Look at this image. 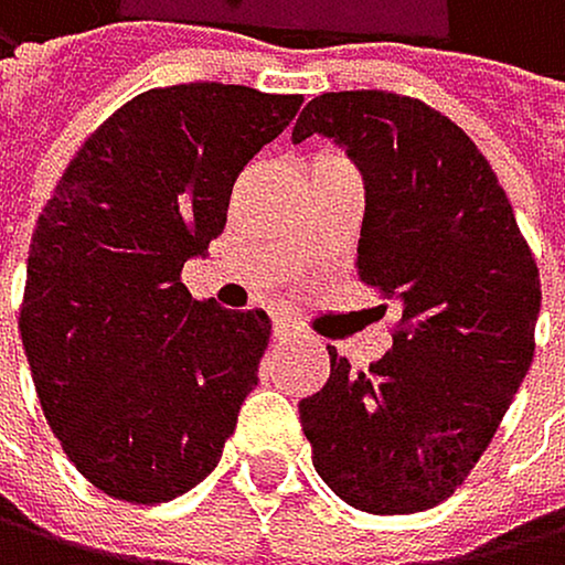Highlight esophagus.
Returning a JSON list of instances; mask_svg holds the SVG:
<instances>
[{
  "label": "esophagus",
  "mask_w": 565,
  "mask_h": 565,
  "mask_svg": "<svg viewBox=\"0 0 565 565\" xmlns=\"http://www.w3.org/2000/svg\"><path fill=\"white\" fill-rule=\"evenodd\" d=\"M274 337H277V340H288V337H295V326H291L288 319H274Z\"/></svg>",
  "instance_id": "34e87169"
}]
</instances>
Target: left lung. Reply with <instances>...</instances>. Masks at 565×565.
Masks as SVG:
<instances>
[{
    "mask_svg": "<svg viewBox=\"0 0 565 565\" xmlns=\"http://www.w3.org/2000/svg\"><path fill=\"white\" fill-rule=\"evenodd\" d=\"M312 135L361 169L358 274L399 306V330L367 371L330 351V382L298 403L301 430L340 500L427 511L466 482L532 367L535 256L487 156L420 99L322 93L291 141Z\"/></svg>",
    "mask_w": 565,
    "mask_h": 565,
    "instance_id": "8db88e82",
    "label": "left lung"
}]
</instances>
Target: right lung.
I'll list each match as a JSON object with an SVG mask.
<instances>
[{"mask_svg":"<svg viewBox=\"0 0 565 565\" xmlns=\"http://www.w3.org/2000/svg\"><path fill=\"white\" fill-rule=\"evenodd\" d=\"M298 107L222 83L149 89L89 135L41 211L20 340L62 451L114 500H173L218 466L270 319L190 298L180 274Z\"/></svg>","mask_w":565,"mask_h":565,"instance_id":"1","label":"right lung"}]
</instances>
